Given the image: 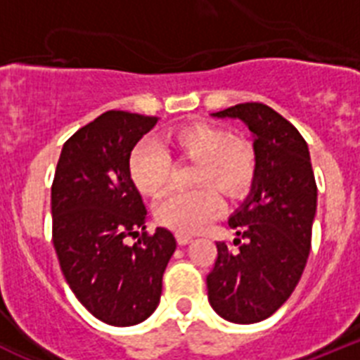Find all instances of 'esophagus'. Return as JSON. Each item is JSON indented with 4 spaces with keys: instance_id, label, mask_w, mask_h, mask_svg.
<instances>
[{
    "instance_id": "1",
    "label": "esophagus",
    "mask_w": 360,
    "mask_h": 360,
    "mask_svg": "<svg viewBox=\"0 0 360 360\" xmlns=\"http://www.w3.org/2000/svg\"><path fill=\"white\" fill-rule=\"evenodd\" d=\"M176 240L180 245H187L193 240V236H191V234H184V232H176Z\"/></svg>"
}]
</instances>
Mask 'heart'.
Instances as JSON below:
<instances>
[{
	"mask_svg": "<svg viewBox=\"0 0 360 360\" xmlns=\"http://www.w3.org/2000/svg\"><path fill=\"white\" fill-rule=\"evenodd\" d=\"M164 144L180 160L195 162L193 184L200 187L191 193H171L158 203V221L173 231L184 234L202 231L219 214L221 205L216 191L236 198L252 182L256 171L252 144L232 136L221 126L184 124L165 133ZM128 171L141 195L157 198L169 182L171 162L155 142L142 141L129 155Z\"/></svg>",
	"mask_w": 360,
	"mask_h": 360,
	"instance_id": "b5f03b06",
	"label": "heart"
}]
</instances>
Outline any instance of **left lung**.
I'll return each instance as SVG.
<instances>
[{
  "instance_id": "obj_1",
  "label": "left lung",
  "mask_w": 360,
  "mask_h": 360,
  "mask_svg": "<svg viewBox=\"0 0 360 360\" xmlns=\"http://www.w3.org/2000/svg\"><path fill=\"white\" fill-rule=\"evenodd\" d=\"M212 117L245 122L254 135L256 171L249 196L229 218L238 249L216 243L209 303L231 323H259L290 297L310 254L317 209L310 151L301 133L266 104H236Z\"/></svg>"
}]
</instances>
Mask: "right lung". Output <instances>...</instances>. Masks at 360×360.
Segmentation results:
<instances>
[{"mask_svg":"<svg viewBox=\"0 0 360 360\" xmlns=\"http://www.w3.org/2000/svg\"><path fill=\"white\" fill-rule=\"evenodd\" d=\"M157 117L111 110L65 142L52 184V236L75 297L111 326L151 316L176 249L173 232H146L148 211L129 178L133 148ZM128 236H139L129 248Z\"/></svg>","mask_w":360,"mask_h":360,"instance_id":"add662e5","label":"right lung"}]
</instances>
